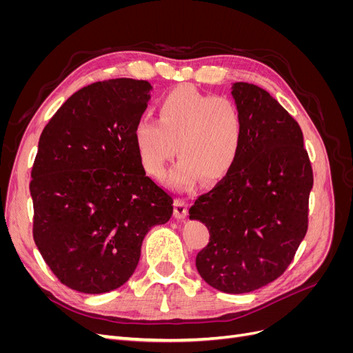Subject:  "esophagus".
<instances>
[{
  "label": "esophagus",
  "mask_w": 353,
  "mask_h": 353,
  "mask_svg": "<svg viewBox=\"0 0 353 353\" xmlns=\"http://www.w3.org/2000/svg\"><path fill=\"white\" fill-rule=\"evenodd\" d=\"M188 213V203L184 199H175L174 201V216L176 219H184Z\"/></svg>",
  "instance_id": "obj_1"
}]
</instances>
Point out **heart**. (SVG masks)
Returning <instances> with one entry per match:
<instances>
[{"mask_svg":"<svg viewBox=\"0 0 353 353\" xmlns=\"http://www.w3.org/2000/svg\"><path fill=\"white\" fill-rule=\"evenodd\" d=\"M243 134V116L236 101L179 85L159 101L157 121L137 122L134 144L143 169L154 178L165 174L176 145L181 160L169 183L190 190L201 178L216 183L231 172L240 156Z\"/></svg>","mask_w":353,"mask_h":353,"instance_id":"heart-1","label":"heart"}]
</instances>
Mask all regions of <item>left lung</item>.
Returning a JSON list of instances; mask_svg holds the SVG:
<instances>
[{"label": "left lung", "mask_w": 353, "mask_h": 353, "mask_svg": "<svg viewBox=\"0 0 353 353\" xmlns=\"http://www.w3.org/2000/svg\"><path fill=\"white\" fill-rule=\"evenodd\" d=\"M244 134L236 166L201 194L190 219L210 239L196 266L223 293H249L272 283L293 261L307 230L312 168L301 126L272 95L253 83H232Z\"/></svg>", "instance_id": "1"}]
</instances>
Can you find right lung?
Segmentation results:
<instances>
[{"label":"right lung","mask_w":353,"mask_h":353,"mask_svg":"<svg viewBox=\"0 0 353 353\" xmlns=\"http://www.w3.org/2000/svg\"><path fill=\"white\" fill-rule=\"evenodd\" d=\"M150 82L117 78L69 97L42 131L32 168L34 240L57 279L100 294L134 274L145 234L172 216V197L145 175L134 128Z\"/></svg>","instance_id":"add662e5"}]
</instances>
